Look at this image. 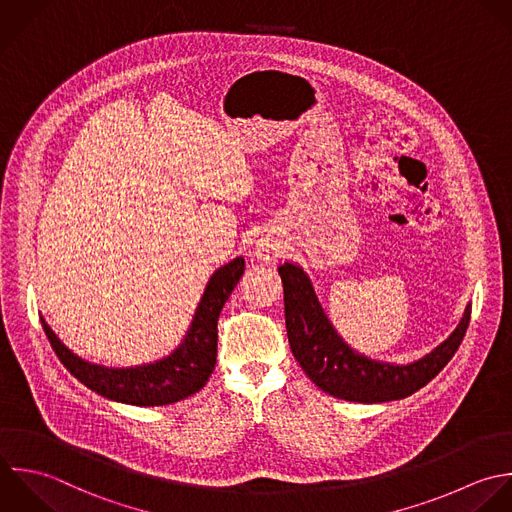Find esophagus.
<instances>
[{"mask_svg":"<svg viewBox=\"0 0 512 512\" xmlns=\"http://www.w3.org/2000/svg\"><path fill=\"white\" fill-rule=\"evenodd\" d=\"M277 245H273V243H261L259 247H257V253H259V257H263V259H273V257H277Z\"/></svg>","mask_w":512,"mask_h":512,"instance_id":"esophagus-1","label":"esophagus"}]
</instances>
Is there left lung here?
Returning <instances> with one entry per match:
<instances>
[{"instance_id":"8db88e82","label":"left lung","mask_w":512,"mask_h":512,"mask_svg":"<svg viewBox=\"0 0 512 512\" xmlns=\"http://www.w3.org/2000/svg\"><path fill=\"white\" fill-rule=\"evenodd\" d=\"M285 293V325L291 351L305 375L325 393L353 403H387L405 399L433 381L457 353L471 305L457 329L437 349L407 365L369 359L351 349L327 319L311 279L297 263L279 267Z\"/></svg>"}]
</instances>
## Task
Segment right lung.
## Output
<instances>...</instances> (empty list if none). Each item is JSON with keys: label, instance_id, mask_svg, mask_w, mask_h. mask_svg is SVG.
I'll return each mask as SVG.
<instances>
[{"label": "right lung", "instance_id": "obj_1", "mask_svg": "<svg viewBox=\"0 0 512 512\" xmlns=\"http://www.w3.org/2000/svg\"><path fill=\"white\" fill-rule=\"evenodd\" d=\"M245 271V259L237 257L219 267L197 305L191 327L181 345L155 363L113 369L89 363L69 351L41 317L43 331L63 367L97 395L135 407H159L187 399L201 391L217 361L219 313Z\"/></svg>", "mask_w": 512, "mask_h": 512}]
</instances>
